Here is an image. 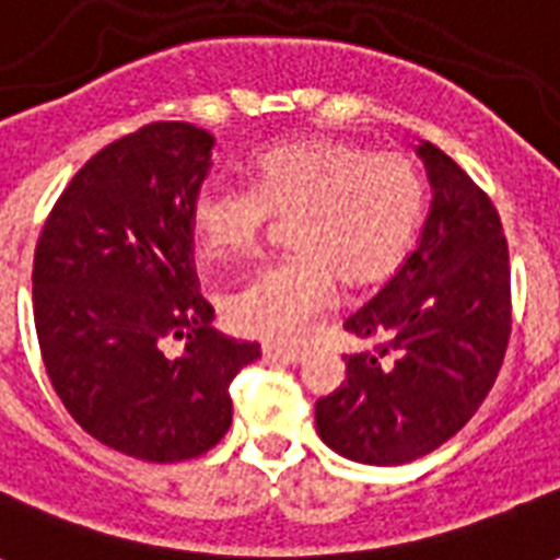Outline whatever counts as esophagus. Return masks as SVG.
Here are the masks:
<instances>
[{"label":"esophagus","mask_w":560,"mask_h":560,"mask_svg":"<svg viewBox=\"0 0 560 560\" xmlns=\"http://www.w3.org/2000/svg\"><path fill=\"white\" fill-rule=\"evenodd\" d=\"M307 351L305 349H284V346H264V358L272 363H302Z\"/></svg>","instance_id":"esophagus-1"}]
</instances>
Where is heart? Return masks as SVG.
Listing matches in <instances>:
<instances>
[{"mask_svg": "<svg viewBox=\"0 0 560 560\" xmlns=\"http://www.w3.org/2000/svg\"><path fill=\"white\" fill-rule=\"evenodd\" d=\"M424 179L407 153L331 136L264 148L249 186L206 179L191 202L197 253L211 264L253 258L272 220H288L293 253L223 299L226 323L261 340L293 342L328 311L337 279L372 288L407 258L424 214Z\"/></svg>", "mask_w": 560, "mask_h": 560, "instance_id": "heart-1", "label": "heart"}]
</instances>
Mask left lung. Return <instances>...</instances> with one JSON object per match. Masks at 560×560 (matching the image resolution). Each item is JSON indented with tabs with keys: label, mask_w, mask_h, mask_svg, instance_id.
Instances as JSON below:
<instances>
[{
	"label": "left lung",
	"mask_w": 560,
	"mask_h": 560,
	"mask_svg": "<svg viewBox=\"0 0 560 560\" xmlns=\"http://www.w3.org/2000/svg\"><path fill=\"white\" fill-rule=\"evenodd\" d=\"M433 206L416 249L346 319L363 342L346 383L316 400L328 447L404 465L442 447L477 412L512 334V267L494 202L456 162L421 144Z\"/></svg>",
	"instance_id": "1"
}]
</instances>
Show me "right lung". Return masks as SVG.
I'll return each instance as SVG.
<instances>
[{
    "mask_svg": "<svg viewBox=\"0 0 560 560\" xmlns=\"http://www.w3.org/2000/svg\"><path fill=\"white\" fill-rule=\"evenodd\" d=\"M214 136L153 121L98 151L48 211L34 249V325L78 424L133 459H197L232 424L229 386L258 342L211 328L194 270L191 202ZM168 339H186L179 359Z\"/></svg>",
    "mask_w": 560,
    "mask_h": 560,
    "instance_id": "obj_1",
    "label": "right lung"
}]
</instances>
